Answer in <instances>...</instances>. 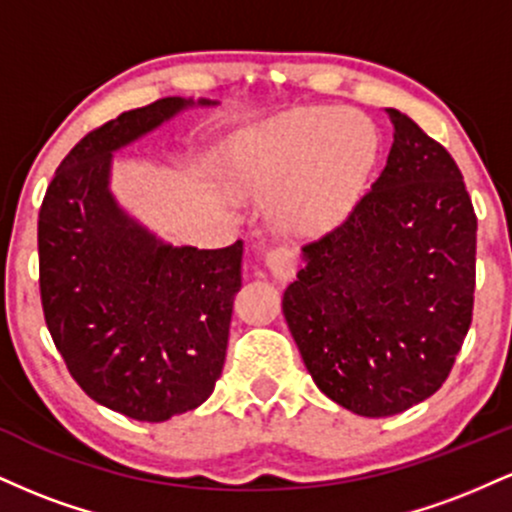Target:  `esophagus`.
<instances>
[{"mask_svg": "<svg viewBox=\"0 0 512 512\" xmlns=\"http://www.w3.org/2000/svg\"><path fill=\"white\" fill-rule=\"evenodd\" d=\"M267 262V269L272 272L276 281H291L296 276V252L286 245H279V248H272L264 257Z\"/></svg>", "mask_w": 512, "mask_h": 512, "instance_id": "1", "label": "esophagus"}]
</instances>
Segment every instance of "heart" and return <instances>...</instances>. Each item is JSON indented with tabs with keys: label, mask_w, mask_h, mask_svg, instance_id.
I'll return each mask as SVG.
<instances>
[{
	"label": "heart",
	"mask_w": 512,
	"mask_h": 512,
	"mask_svg": "<svg viewBox=\"0 0 512 512\" xmlns=\"http://www.w3.org/2000/svg\"><path fill=\"white\" fill-rule=\"evenodd\" d=\"M378 149V132L366 117L308 108L276 117L240 142L233 173L245 195L264 202L279 196V226L310 238L349 214Z\"/></svg>",
	"instance_id": "b5f03b06"
}]
</instances>
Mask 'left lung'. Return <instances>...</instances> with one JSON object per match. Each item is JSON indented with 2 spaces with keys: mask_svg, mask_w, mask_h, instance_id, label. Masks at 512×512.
<instances>
[{
  "mask_svg": "<svg viewBox=\"0 0 512 512\" xmlns=\"http://www.w3.org/2000/svg\"><path fill=\"white\" fill-rule=\"evenodd\" d=\"M395 142L354 211L303 245L284 317L315 385L354 414L431 397L472 325L477 214L452 156L387 108Z\"/></svg>",
  "mask_w": 512,
  "mask_h": 512,
  "instance_id": "1",
  "label": "left lung"
}]
</instances>
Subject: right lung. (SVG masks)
<instances>
[{
  "label": "right lung",
  "mask_w": 512,
  "mask_h": 512,
  "mask_svg": "<svg viewBox=\"0 0 512 512\" xmlns=\"http://www.w3.org/2000/svg\"><path fill=\"white\" fill-rule=\"evenodd\" d=\"M192 105L161 98L88 132L64 156L38 216L52 342L88 397L149 424L197 409L214 392L243 240L219 250L163 243L117 204L110 166L113 151Z\"/></svg>",
  "instance_id": "right-lung-1"
}]
</instances>
